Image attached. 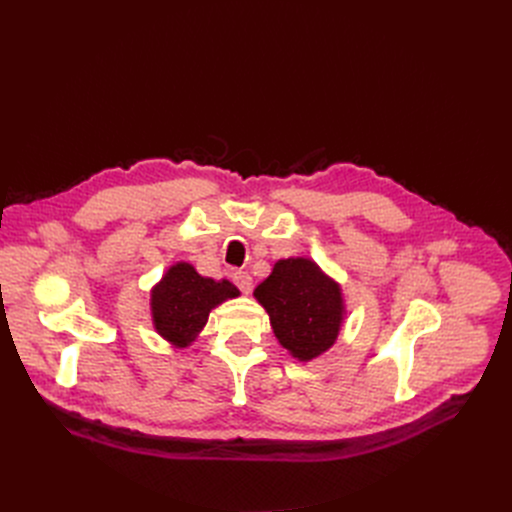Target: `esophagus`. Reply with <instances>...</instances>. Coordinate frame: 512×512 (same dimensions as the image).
<instances>
[{"label":"esophagus","mask_w":512,"mask_h":512,"mask_svg":"<svg viewBox=\"0 0 512 512\" xmlns=\"http://www.w3.org/2000/svg\"><path fill=\"white\" fill-rule=\"evenodd\" d=\"M232 282L240 288V292H245V294H249L251 288H253V278H251L249 272H242V270L234 272L232 274Z\"/></svg>","instance_id":"34e87169"}]
</instances>
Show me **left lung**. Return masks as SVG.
I'll return each mask as SVG.
<instances>
[{"label":"left lung","instance_id":"obj_1","mask_svg":"<svg viewBox=\"0 0 512 512\" xmlns=\"http://www.w3.org/2000/svg\"><path fill=\"white\" fill-rule=\"evenodd\" d=\"M280 344L311 361L334 344L342 321L340 288L309 259H282L255 288Z\"/></svg>","mask_w":512,"mask_h":512}]
</instances>
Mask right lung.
<instances>
[{
  "instance_id": "1",
  "label": "right lung",
  "mask_w": 512,
  "mask_h": 512,
  "mask_svg": "<svg viewBox=\"0 0 512 512\" xmlns=\"http://www.w3.org/2000/svg\"><path fill=\"white\" fill-rule=\"evenodd\" d=\"M232 297H238L232 282L203 278L193 265L176 263L151 294L155 330L176 346L191 344L207 324L209 311Z\"/></svg>"
}]
</instances>
